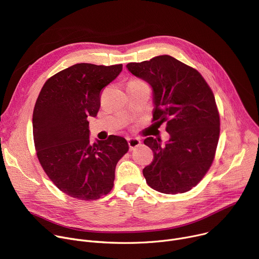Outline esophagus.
<instances>
[{"label":"esophagus","mask_w":259,"mask_h":259,"mask_svg":"<svg viewBox=\"0 0 259 259\" xmlns=\"http://www.w3.org/2000/svg\"><path fill=\"white\" fill-rule=\"evenodd\" d=\"M140 143H141V141H140V139H138V138H134V137L128 138V144H129V147H130L131 151H133L134 149H136L137 146L140 145Z\"/></svg>","instance_id":"obj_1"}]
</instances>
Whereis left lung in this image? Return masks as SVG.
Listing matches in <instances>:
<instances>
[{
    "instance_id": "8db88e82",
    "label": "left lung",
    "mask_w": 259,
    "mask_h": 259,
    "mask_svg": "<svg viewBox=\"0 0 259 259\" xmlns=\"http://www.w3.org/2000/svg\"><path fill=\"white\" fill-rule=\"evenodd\" d=\"M126 67L152 87L154 121L166 122L170 135L165 144L152 136L144 139L155 156L142 170L146 183L163 194L192 190L210 168L219 138V114L210 87L198 70L170 55Z\"/></svg>"
}]
</instances>
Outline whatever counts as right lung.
I'll use <instances>...</instances> for the list:
<instances>
[{
  "mask_svg": "<svg viewBox=\"0 0 259 259\" xmlns=\"http://www.w3.org/2000/svg\"><path fill=\"white\" fill-rule=\"evenodd\" d=\"M122 64L77 63L44 84L32 114L36 156L55 186L79 200L92 201L114 187L118 161L128 152L124 137L110 135L90 143L88 119L100 107V91Z\"/></svg>",
  "mask_w": 259,
  "mask_h": 259,
  "instance_id": "add662e5",
  "label": "right lung"
}]
</instances>
